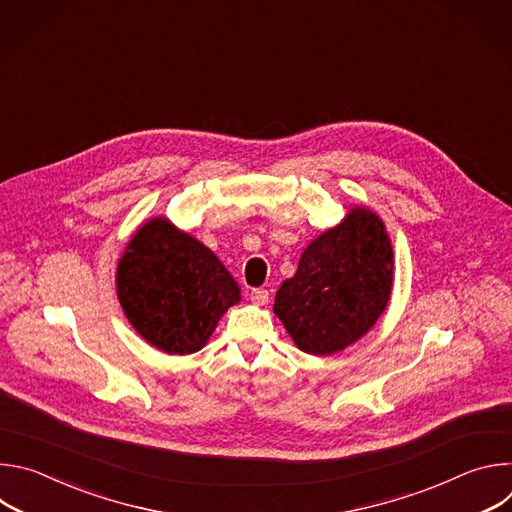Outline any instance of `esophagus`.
<instances>
[{"mask_svg":"<svg viewBox=\"0 0 512 512\" xmlns=\"http://www.w3.org/2000/svg\"><path fill=\"white\" fill-rule=\"evenodd\" d=\"M251 302L255 306H267L269 302V291L267 289H253L251 291Z\"/></svg>","mask_w":512,"mask_h":512,"instance_id":"obj_1","label":"esophagus"}]
</instances>
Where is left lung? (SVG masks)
Masks as SVG:
<instances>
[{
  "label": "left lung",
  "mask_w": 512,
  "mask_h": 512,
  "mask_svg": "<svg viewBox=\"0 0 512 512\" xmlns=\"http://www.w3.org/2000/svg\"><path fill=\"white\" fill-rule=\"evenodd\" d=\"M393 247L383 218L352 206L302 253L277 289L273 312L294 344L314 356L342 352L367 334L391 300Z\"/></svg>",
  "instance_id": "obj_1"
}]
</instances>
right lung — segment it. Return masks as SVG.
<instances>
[{"mask_svg":"<svg viewBox=\"0 0 512 512\" xmlns=\"http://www.w3.org/2000/svg\"><path fill=\"white\" fill-rule=\"evenodd\" d=\"M115 289L133 330L180 356L204 348L218 320L241 302V287L223 261L168 216L150 218L131 235Z\"/></svg>","mask_w":512,"mask_h":512,"instance_id":"right-lung-1","label":"right lung"}]
</instances>
